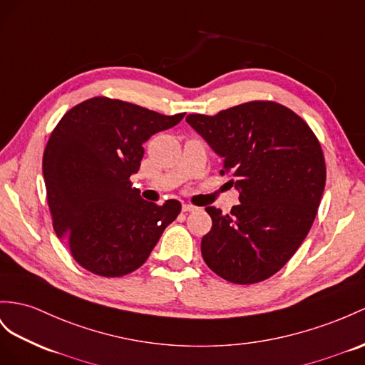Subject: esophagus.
Wrapping results in <instances>:
<instances>
[{"label": "esophagus", "instance_id": "34e87169", "mask_svg": "<svg viewBox=\"0 0 365 365\" xmlns=\"http://www.w3.org/2000/svg\"><path fill=\"white\" fill-rule=\"evenodd\" d=\"M182 210H183V212H191V211H195L197 208H195L194 205H191V203H183Z\"/></svg>", "mask_w": 365, "mask_h": 365}]
</instances>
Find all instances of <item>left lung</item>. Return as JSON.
I'll return each mask as SVG.
<instances>
[{
	"label": "left lung",
	"mask_w": 365,
	"mask_h": 365,
	"mask_svg": "<svg viewBox=\"0 0 365 365\" xmlns=\"http://www.w3.org/2000/svg\"><path fill=\"white\" fill-rule=\"evenodd\" d=\"M186 121L223 158L240 203L212 219L202 256L217 276L250 285L272 277L310 231L325 186L319 140L296 112L276 101L242 103L216 115Z\"/></svg>",
	"instance_id": "1"
}]
</instances>
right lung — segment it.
Here are the masks:
<instances>
[{"label": "right lung", "instance_id": "1", "mask_svg": "<svg viewBox=\"0 0 365 365\" xmlns=\"http://www.w3.org/2000/svg\"><path fill=\"white\" fill-rule=\"evenodd\" d=\"M183 117L93 97L69 109L52 130L43 154L52 225L88 272H135L179 216V200L146 202L129 177L138 171L146 140Z\"/></svg>", "mask_w": 365, "mask_h": 365}]
</instances>
